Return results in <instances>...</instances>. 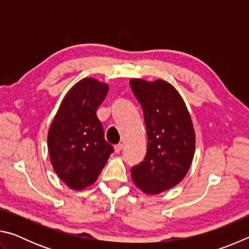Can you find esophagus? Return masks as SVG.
I'll return each mask as SVG.
<instances>
[{"mask_svg": "<svg viewBox=\"0 0 249 249\" xmlns=\"http://www.w3.org/2000/svg\"><path fill=\"white\" fill-rule=\"evenodd\" d=\"M123 147H124V145H123V144H117V145H115V146H114L115 153H117V154H119V153H120V151H121L122 149H123Z\"/></svg>", "mask_w": 249, "mask_h": 249, "instance_id": "obj_1", "label": "esophagus"}]
</instances>
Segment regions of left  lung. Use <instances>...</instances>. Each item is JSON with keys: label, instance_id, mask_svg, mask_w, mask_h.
Segmentation results:
<instances>
[{"label": "left lung", "instance_id": "left-lung-1", "mask_svg": "<svg viewBox=\"0 0 249 249\" xmlns=\"http://www.w3.org/2000/svg\"><path fill=\"white\" fill-rule=\"evenodd\" d=\"M141 103L148 147L144 161L132 167L134 183L147 195L169 190L190 169L196 149V133L190 113L179 92L165 80L129 81Z\"/></svg>", "mask_w": 249, "mask_h": 249}]
</instances>
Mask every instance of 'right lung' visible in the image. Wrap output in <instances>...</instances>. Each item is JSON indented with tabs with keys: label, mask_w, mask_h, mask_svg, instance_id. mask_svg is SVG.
<instances>
[{
	"label": "right lung",
	"mask_w": 249,
	"mask_h": 249,
	"mask_svg": "<svg viewBox=\"0 0 249 249\" xmlns=\"http://www.w3.org/2000/svg\"><path fill=\"white\" fill-rule=\"evenodd\" d=\"M108 86L93 78L74 84L62 100L48 130V151L54 172L70 189L93 184L113 146L105 141L96 109Z\"/></svg>",
	"instance_id": "1"
}]
</instances>
